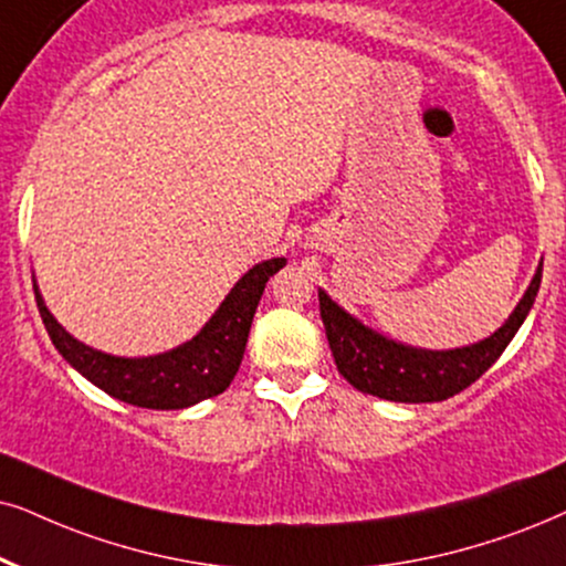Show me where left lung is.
Masks as SVG:
<instances>
[{
    "label": "left lung",
    "mask_w": 566,
    "mask_h": 566,
    "mask_svg": "<svg viewBox=\"0 0 566 566\" xmlns=\"http://www.w3.org/2000/svg\"><path fill=\"white\" fill-rule=\"evenodd\" d=\"M541 274L543 261L538 263L531 287L502 328L475 345L457 349H420L389 339L349 316L345 307H339L324 290H318L321 321L326 326V339L336 368L357 391L389 399V402H441V399L460 395L499 360L512 336L517 334L538 295Z\"/></svg>",
    "instance_id": "left-lung-1"
}]
</instances>
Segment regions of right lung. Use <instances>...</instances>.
I'll list each match as a JSON object with an SVG mask.
<instances>
[{"label": "right lung", "instance_id": "obj_1", "mask_svg": "<svg viewBox=\"0 0 566 566\" xmlns=\"http://www.w3.org/2000/svg\"><path fill=\"white\" fill-rule=\"evenodd\" d=\"M284 263L287 259L255 263L230 290L209 324L190 342L169 349V353L148 357H117L83 345L56 324L35 282L33 292L54 347L93 386H98L119 402L135 407L185 410V407L221 395L232 384L242 355H245L250 324H253L263 287H266L269 276H274Z\"/></svg>", "mask_w": 566, "mask_h": 566}]
</instances>
